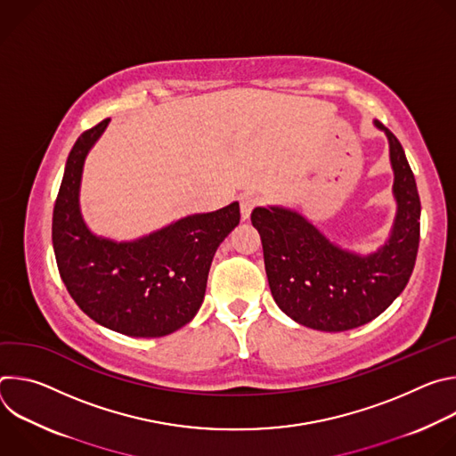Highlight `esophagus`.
<instances>
[{"label": "esophagus", "instance_id": "1", "mask_svg": "<svg viewBox=\"0 0 456 456\" xmlns=\"http://www.w3.org/2000/svg\"><path fill=\"white\" fill-rule=\"evenodd\" d=\"M257 204H259V200H257V197H254V194H243V197L240 199L241 220H248L252 209H254Z\"/></svg>", "mask_w": 456, "mask_h": 456}]
</instances>
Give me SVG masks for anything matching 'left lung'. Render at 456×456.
Here are the masks:
<instances>
[{"label": "left lung", "instance_id": "1", "mask_svg": "<svg viewBox=\"0 0 456 456\" xmlns=\"http://www.w3.org/2000/svg\"><path fill=\"white\" fill-rule=\"evenodd\" d=\"M389 142L397 216L389 240L368 256L345 250L305 216L283 208H256L265 271L276 305L303 327L322 332L357 329L380 315L404 290L420 240V199L399 139L375 120Z\"/></svg>", "mask_w": 456, "mask_h": 456}]
</instances>
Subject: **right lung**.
<instances>
[{"instance_id": "1", "label": "right lung", "mask_w": 456, "mask_h": 456, "mask_svg": "<svg viewBox=\"0 0 456 456\" xmlns=\"http://www.w3.org/2000/svg\"><path fill=\"white\" fill-rule=\"evenodd\" d=\"M110 118L76 141L53 206L52 243L61 280L102 327L132 338H162L199 312L213 256L240 224V206L182 218L135 241L95 236L79 209L85 159Z\"/></svg>"}]
</instances>
